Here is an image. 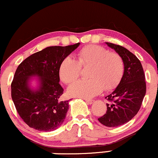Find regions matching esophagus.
<instances>
[{"label":"esophagus","mask_w":158,"mask_h":158,"mask_svg":"<svg viewBox=\"0 0 158 158\" xmlns=\"http://www.w3.org/2000/svg\"><path fill=\"white\" fill-rule=\"evenodd\" d=\"M85 101H86V103H88V104H92V103L94 102V100H88V99H86V100H85Z\"/></svg>","instance_id":"34e87169"}]
</instances>
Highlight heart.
I'll return each instance as SVG.
<instances>
[{"label": "heart", "instance_id": "heart-1", "mask_svg": "<svg viewBox=\"0 0 158 158\" xmlns=\"http://www.w3.org/2000/svg\"><path fill=\"white\" fill-rule=\"evenodd\" d=\"M77 60L66 57L59 66V76L66 84L75 82L81 75L82 68H89V80H81L69 88L72 97L91 98L101 93L103 89L112 91L120 84L125 64L118 53L110 52L101 46H83L77 53Z\"/></svg>", "mask_w": 158, "mask_h": 158}]
</instances>
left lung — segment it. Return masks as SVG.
Wrapping results in <instances>:
<instances>
[{"label":"left lung","mask_w":158,"mask_h":158,"mask_svg":"<svg viewBox=\"0 0 158 158\" xmlns=\"http://www.w3.org/2000/svg\"><path fill=\"white\" fill-rule=\"evenodd\" d=\"M106 44L122 57L125 70L120 84L106 97L109 102L106 112L98 120L106 127H117L132 119L140 109L146 91L145 75L141 63L134 54L122 46Z\"/></svg>","instance_id":"obj_1"}]
</instances>
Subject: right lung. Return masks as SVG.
<instances>
[{"mask_svg":"<svg viewBox=\"0 0 158 158\" xmlns=\"http://www.w3.org/2000/svg\"><path fill=\"white\" fill-rule=\"evenodd\" d=\"M80 45L49 46L35 52L20 63L11 83V94L22 120L38 131H54L66 118L69 101H61L64 89L59 83V66L66 57ZM40 77V86L33 91L28 78Z\"/></svg>","mask_w":158,"mask_h":158,"instance_id":"right-lung-1","label":"right lung"}]
</instances>
